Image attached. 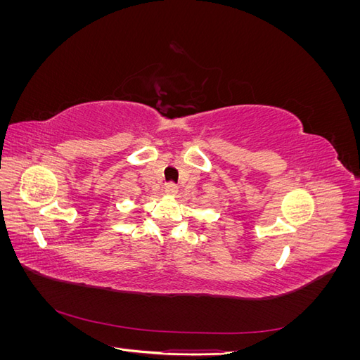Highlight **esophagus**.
I'll return each instance as SVG.
<instances>
[{
	"label": "esophagus",
	"instance_id": "esophagus-1",
	"mask_svg": "<svg viewBox=\"0 0 360 360\" xmlns=\"http://www.w3.org/2000/svg\"><path fill=\"white\" fill-rule=\"evenodd\" d=\"M177 191H179V189H177L176 184H174V183H167L165 191H163V192H165L167 195H176Z\"/></svg>",
	"mask_w": 360,
	"mask_h": 360
}]
</instances>
